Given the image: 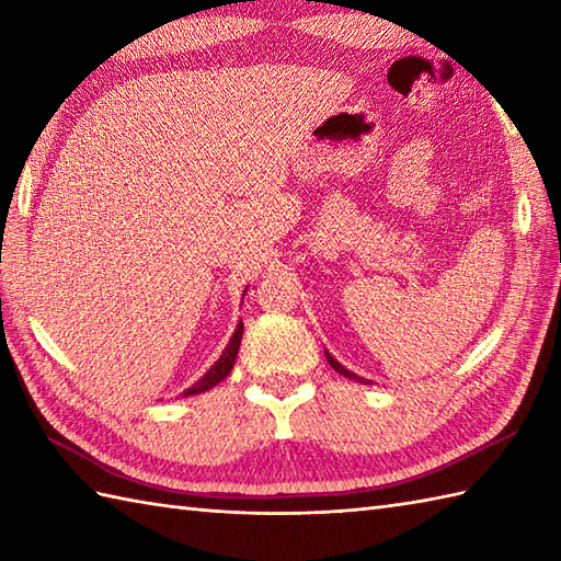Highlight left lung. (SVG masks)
<instances>
[{
	"label": "left lung",
	"mask_w": 561,
	"mask_h": 561,
	"mask_svg": "<svg viewBox=\"0 0 561 561\" xmlns=\"http://www.w3.org/2000/svg\"><path fill=\"white\" fill-rule=\"evenodd\" d=\"M325 359H328V364H330L332 368H335V371H337V374H342L344 378H354V380H359V383H366V380H364V378H359V376H356V374H352V371H350V368H344V366H342V364H340L337 359H332V354H330V352H325Z\"/></svg>",
	"instance_id": "obj_1"
}]
</instances>
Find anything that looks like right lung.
Segmentation results:
<instances>
[{"label": "right lung", "instance_id": "add662e5", "mask_svg": "<svg viewBox=\"0 0 561 561\" xmlns=\"http://www.w3.org/2000/svg\"><path fill=\"white\" fill-rule=\"evenodd\" d=\"M245 296V294H243ZM241 337H243V323L236 325V332L231 335L229 344H226V350L221 352V356L217 362H214V366L209 368V371L202 376L197 383L193 388H187L183 396H197V392H205L209 388H214L217 383H221V380L231 374V368L236 364V356H238V350H241Z\"/></svg>", "mask_w": 561, "mask_h": 561}]
</instances>
